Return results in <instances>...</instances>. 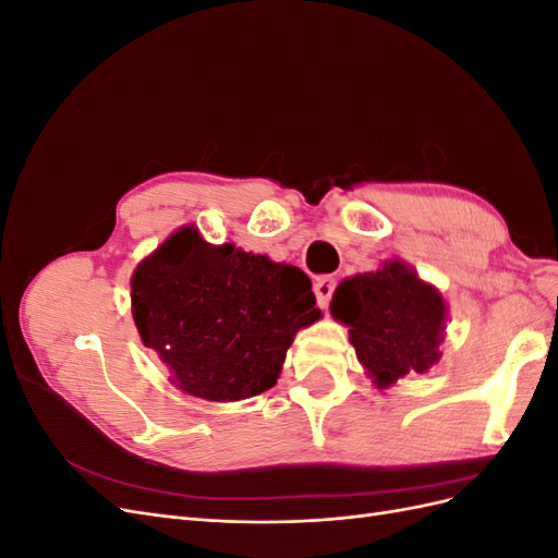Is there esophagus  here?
Wrapping results in <instances>:
<instances>
[{
  "label": "esophagus",
  "instance_id": "34e87169",
  "mask_svg": "<svg viewBox=\"0 0 558 558\" xmlns=\"http://www.w3.org/2000/svg\"><path fill=\"white\" fill-rule=\"evenodd\" d=\"M335 279L332 277H320L316 283H314V293H316V302L320 310H328L330 305V298L335 293Z\"/></svg>",
  "mask_w": 558,
  "mask_h": 558
}]
</instances>
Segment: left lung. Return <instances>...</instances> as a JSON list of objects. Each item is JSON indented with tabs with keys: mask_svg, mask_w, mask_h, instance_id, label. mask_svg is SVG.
<instances>
[{
	"mask_svg": "<svg viewBox=\"0 0 558 558\" xmlns=\"http://www.w3.org/2000/svg\"><path fill=\"white\" fill-rule=\"evenodd\" d=\"M330 314L349 326V342L379 388L424 375L442 356L445 300L402 260L344 279L332 295Z\"/></svg>",
	"mask_w": 558,
	"mask_h": 558,
	"instance_id": "1",
	"label": "left lung"
}]
</instances>
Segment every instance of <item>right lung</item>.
I'll return each mask as SVG.
<instances>
[{
	"instance_id": "add662e5",
	"label": "right lung",
	"mask_w": 558,
	"mask_h": 558,
	"mask_svg": "<svg viewBox=\"0 0 558 558\" xmlns=\"http://www.w3.org/2000/svg\"><path fill=\"white\" fill-rule=\"evenodd\" d=\"M132 318L181 391L211 402L258 396L279 379L300 328L320 318L300 267L214 246L193 226L132 275Z\"/></svg>"
}]
</instances>
